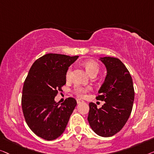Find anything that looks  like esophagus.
<instances>
[{"mask_svg":"<svg viewBox=\"0 0 154 154\" xmlns=\"http://www.w3.org/2000/svg\"><path fill=\"white\" fill-rule=\"evenodd\" d=\"M77 103L78 104H80V103H84V101L83 100H82V99H77Z\"/></svg>","mask_w":154,"mask_h":154,"instance_id":"obj_1","label":"esophagus"}]
</instances>
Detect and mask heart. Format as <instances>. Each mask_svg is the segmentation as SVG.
Returning <instances> with one entry per match:
<instances>
[{
  "label": "heart",
  "mask_w": 154,
  "mask_h": 154,
  "mask_svg": "<svg viewBox=\"0 0 154 154\" xmlns=\"http://www.w3.org/2000/svg\"><path fill=\"white\" fill-rule=\"evenodd\" d=\"M84 66L85 67L86 71L91 76V75H97L99 72L100 70V66L98 63L94 60H86L84 63ZM71 76H72V67H70L67 70L66 74V78L67 80H70L71 79ZM91 90V87L89 86H82L77 85L74 88V92L75 94L77 95L79 97H84L86 93L88 91Z\"/></svg>",
  "instance_id": "b5f03b06"
}]
</instances>
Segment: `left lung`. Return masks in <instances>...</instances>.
I'll list each match as a JSON object with an SVG mask.
<instances>
[{
  "instance_id": "1",
  "label": "left lung",
  "mask_w": 154,
  "mask_h": 154,
  "mask_svg": "<svg viewBox=\"0 0 154 154\" xmlns=\"http://www.w3.org/2000/svg\"><path fill=\"white\" fill-rule=\"evenodd\" d=\"M107 70L105 82L98 91L97 100L105 101L98 109L89 103L88 121L91 129L101 137H111L127 122L135 99L133 79L126 67L117 58H100Z\"/></svg>"
}]
</instances>
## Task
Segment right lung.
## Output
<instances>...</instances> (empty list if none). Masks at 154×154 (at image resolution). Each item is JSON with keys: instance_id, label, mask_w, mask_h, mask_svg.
<instances>
[{"instance_id": "obj_1", "label": "right lung", "mask_w": 154, "mask_h": 154, "mask_svg": "<svg viewBox=\"0 0 154 154\" xmlns=\"http://www.w3.org/2000/svg\"><path fill=\"white\" fill-rule=\"evenodd\" d=\"M79 56L47 54L35 61L23 84L21 105L26 122L46 140H55L66 130L77 105L73 98L59 104L54 100L66 83V74Z\"/></svg>"}]
</instances>
